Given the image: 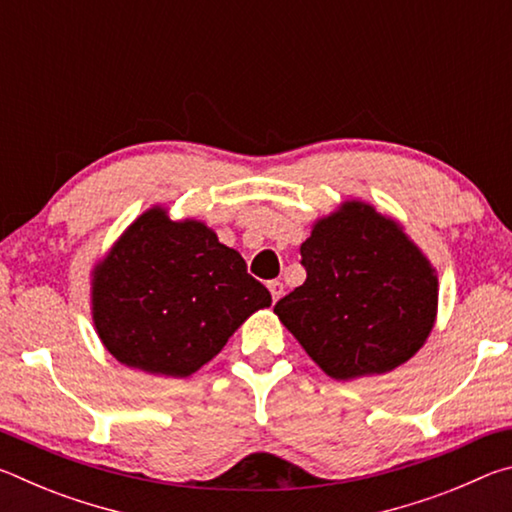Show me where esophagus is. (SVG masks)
<instances>
[{
  "mask_svg": "<svg viewBox=\"0 0 512 512\" xmlns=\"http://www.w3.org/2000/svg\"><path fill=\"white\" fill-rule=\"evenodd\" d=\"M268 291H271L273 302H277V300L282 298V293H284V284L280 280H271V282H268Z\"/></svg>",
  "mask_w": 512,
  "mask_h": 512,
  "instance_id": "obj_1",
  "label": "esophagus"
}]
</instances>
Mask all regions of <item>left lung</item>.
I'll use <instances>...</instances> for the list:
<instances>
[{"instance_id":"left-lung-1","label":"left lung","mask_w":512,"mask_h":512,"mask_svg":"<svg viewBox=\"0 0 512 512\" xmlns=\"http://www.w3.org/2000/svg\"><path fill=\"white\" fill-rule=\"evenodd\" d=\"M300 257L307 280L273 311L329 377L381 375L427 341L436 275L404 232L370 205L345 203L318 221Z\"/></svg>"}]
</instances>
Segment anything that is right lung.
<instances>
[{"label": "right lung", "mask_w": 512, "mask_h": 512, "mask_svg": "<svg viewBox=\"0 0 512 512\" xmlns=\"http://www.w3.org/2000/svg\"><path fill=\"white\" fill-rule=\"evenodd\" d=\"M94 325L117 361L187 377L214 359L271 293L198 221L142 214L94 275Z\"/></svg>", "instance_id": "obj_1"}]
</instances>
